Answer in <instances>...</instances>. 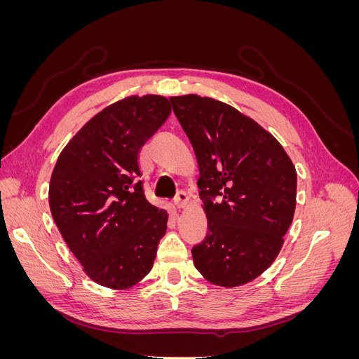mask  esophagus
Wrapping results in <instances>:
<instances>
[{"mask_svg": "<svg viewBox=\"0 0 359 359\" xmlns=\"http://www.w3.org/2000/svg\"><path fill=\"white\" fill-rule=\"evenodd\" d=\"M175 206L178 210H181V208H184V206H186L187 203H189V194L186 193V191H182V190H180L178 193H177V196H175Z\"/></svg>", "mask_w": 359, "mask_h": 359, "instance_id": "esophagus-1", "label": "esophagus"}]
</instances>
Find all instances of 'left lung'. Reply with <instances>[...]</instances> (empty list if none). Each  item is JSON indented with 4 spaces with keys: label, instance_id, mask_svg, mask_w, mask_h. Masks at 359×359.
Returning a JSON list of instances; mask_svg holds the SVG:
<instances>
[{
    "label": "left lung",
    "instance_id": "obj_1",
    "mask_svg": "<svg viewBox=\"0 0 359 359\" xmlns=\"http://www.w3.org/2000/svg\"><path fill=\"white\" fill-rule=\"evenodd\" d=\"M170 103L198 158L208 220L193 264L212 285H245L285 243L297 205L295 166L273 135L235 107L196 94Z\"/></svg>",
    "mask_w": 359,
    "mask_h": 359
}]
</instances>
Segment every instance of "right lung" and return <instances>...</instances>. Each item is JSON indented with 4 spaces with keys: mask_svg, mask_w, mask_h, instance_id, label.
Here are the masks:
<instances>
[{
    "mask_svg": "<svg viewBox=\"0 0 359 359\" xmlns=\"http://www.w3.org/2000/svg\"><path fill=\"white\" fill-rule=\"evenodd\" d=\"M170 112L163 95L126 97L94 115L53 168V222L85 274L104 287L139 283L166 233L168 212L147 201L137 158Z\"/></svg>",
    "mask_w": 359,
    "mask_h": 359,
    "instance_id": "right-lung-1",
    "label": "right lung"
}]
</instances>
